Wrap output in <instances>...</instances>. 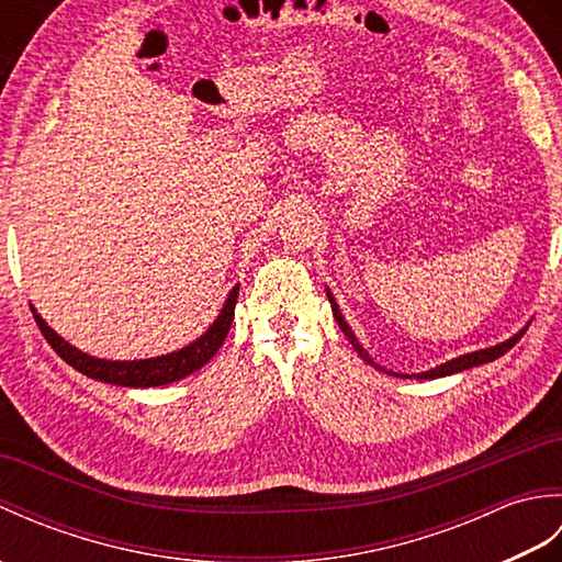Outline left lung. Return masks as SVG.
<instances>
[{
    "instance_id": "obj_1",
    "label": "left lung",
    "mask_w": 562,
    "mask_h": 562,
    "mask_svg": "<svg viewBox=\"0 0 562 562\" xmlns=\"http://www.w3.org/2000/svg\"><path fill=\"white\" fill-rule=\"evenodd\" d=\"M326 294H328V302H330V308H333V316H336L340 330L345 333V338H348V340L352 342L355 352L360 355L367 364H372L374 369H379V372H386L384 367H379V364L372 360V357H369V352L362 348V342L357 340L355 330L350 328L348 321H345V316H342V312H340V306H338V302H336V296H333V292H330L328 288H326ZM527 328H529V324L524 326L521 330H517L515 336L507 338L505 342H497V345H493V348L475 350V352H465V355H461V357H453V360H449V362H445V364H439V367H435V369H429V372H420V374H413V376H415V379H439V376L459 374V372H463V369H471V367H479V364H485V362H493V360H497V357H503L507 350L515 348V345L519 342V338L524 336V333H527ZM386 374H389V372H386ZM393 376L413 379L411 374H393Z\"/></svg>"
}]
</instances>
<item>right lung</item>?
Returning a JSON list of instances; mask_svg holds the SVG:
<instances>
[{"label":"right lung","mask_w":562,"mask_h":562,"mask_svg":"<svg viewBox=\"0 0 562 562\" xmlns=\"http://www.w3.org/2000/svg\"><path fill=\"white\" fill-rule=\"evenodd\" d=\"M236 296H238V284L236 288H232L229 294H226L222 312L217 314V318L212 321V326L202 333L198 340L188 342L181 350L166 352L159 357H147V360H103V357H93V355L81 352L79 348H75V345H69L63 336H57V333L45 324L43 316L35 312L33 304H31V312H33L35 324L41 326L45 340L50 342L53 350L63 357L69 367H75L77 372L87 374L89 379L103 381V384L149 389V386L173 384V381L198 372L200 367H205L212 357L217 355V350L222 348V342L226 338V333H229V328H232Z\"/></svg>","instance_id":"right-lung-1"}]
</instances>
